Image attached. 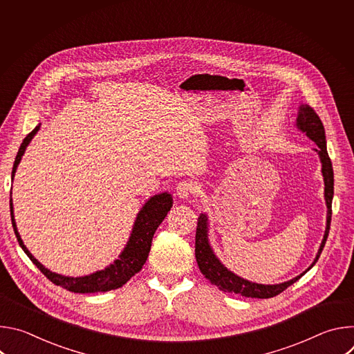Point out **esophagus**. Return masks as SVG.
<instances>
[{
  "instance_id": "obj_1",
  "label": "esophagus",
  "mask_w": 354,
  "mask_h": 354,
  "mask_svg": "<svg viewBox=\"0 0 354 354\" xmlns=\"http://www.w3.org/2000/svg\"><path fill=\"white\" fill-rule=\"evenodd\" d=\"M196 194V187L192 182H180L178 186H176V196L182 200H187L190 198L192 196Z\"/></svg>"
}]
</instances>
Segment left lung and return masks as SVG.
Listing matches in <instances>:
<instances>
[{"label": "left lung", "mask_w": 354, "mask_h": 354, "mask_svg": "<svg viewBox=\"0 0 354 354\" xmlns=\"http://www.w3.org/2000/svg\"><path fill=\"white\" fill-rule=\"evenodd\" d=\"M295 127L306 133V136L313 140L318 148H314L315 153L319 157L321 161V172L324 176V183H325V203H326V227H325V234L322 238V242L319 245L318 254L311 263V266L302 272L299 276L279 283V284H261L255 281H249L230 269L225 268V265L217 258L216 252L210 243L209 238V217L206 213H201L197 220V228H196V249H194V255H196V262L198 265L200 272L203 273V276L212 281L218 290L224 292H232V294H239L243 297H252V298H270L281 291H284L288 286L295 283L301 276H304L319 259L321 252L325 246L329 228H330V217H332V198H333V168L330 158L328 156V149H326V137H325V129L324 124L319 119V116L314 112V109L308 105H299L297 119H295Z\"/></svg>", "instance_id": "1"}]
</instances>
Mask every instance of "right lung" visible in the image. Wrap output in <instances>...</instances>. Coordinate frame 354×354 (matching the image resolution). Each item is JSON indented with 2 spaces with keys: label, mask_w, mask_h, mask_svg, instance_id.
<instances>
[{
  "label": "right lung",
  "mask_w": 354,
  "mask_h": 354,
  "mask_svg": "<svg viewBox=\"0 0 354 354\" xmlns=\"http://www.w3.org/2000/svg\"><path fill=\"white\" fill-rule=\"evenodd\" d=\"M40 130V123L24 138L19 151L17 154L12 174H11V180H14L17 168L25 154L26 147L32 141V138L36 136V133ZM12 194V193H11ZM174 205V198L172 194L168 192L158 193L156 196H151L140 212L137 213V217L134 220L131 234L129 236V241L123 250L120 252V255L118 259L113 261L109 266H106L102 270H96L91 274L86 276H80V277H73V276H63L56 272H52L43 266L32 254L29 249L25 246L14 217V205H12V196L10 200V209H11V221L12 227L17 235V239L19 242V246L24 249L28 258L33 262V265L37 266V269L50 280L55 283L56 286H60L68 291L73 292H81V294H89V292H105L111 290H116L126 284L136 273H138L145 263L149 249H151V242H153V236L160 227V224L164 221L167 217L168 212L171 210Z\"/></svg>",
  "instance_id": "1"
}]
</instances>
